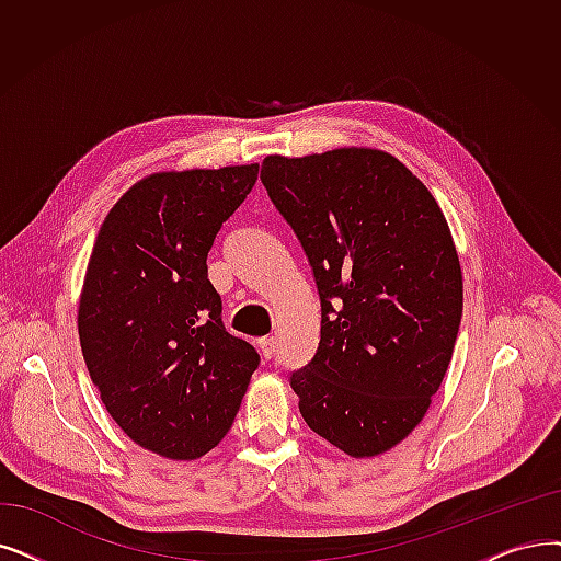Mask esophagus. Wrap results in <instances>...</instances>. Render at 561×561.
Here are the masks:
<instances>
[{
    "mask_svg": "<svg viewBox=\"0 0 561 561\" xmlns=\"http://www.w3.org/2000/svg\"><path fill=\"white\" fill-rule=\"evenodd\" d=\"M259 348H261V355H263L265 359H271V357L275 355V351H277V341H275L273 336H263V339L259 341Z\"/></svg>",
    "mask_w": 561,
    "mask_h": 561,
    "instance_id": "1",
    "label": "esophagus"
}]
</instances>
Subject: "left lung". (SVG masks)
Listing matches in <instances>:
<instances>
[{
    "label": "left lung",
    "mask_w": 561,
    "mask_h": 561,
    "mask_svg": "<svg viewBox=\"0 0 561 561\" xmlns=\"http://www.w3.org/2000/svg\"><path fill=\"white\" fill-rule=\"evenodd\" d=\"M261 183L311 265L321 341L290 371L307 426L348 456L415 428L451 362L462 277L440 206L392 156H267Z\"/></svg>",
    "instance_id": "obj_1"
}]
</instances>
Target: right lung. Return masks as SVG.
I'll use <instances>...</instances> for the list:
<instances>
[{
  "instance_id": "right-lung-1",
  "label": "right lung",
  "mask_w": 561,
  "mask_h": 561,
  "mask_svg": "<svg viewBox=\"0 0 561 561\" xmlns=\"http://www.w3.org/2000/svg\"><path fill=\"white\" fill-rule=\"evenodd\" d=\"M256 176L259 164L153 174L95 238L78 316L87 369L130 440L167 458L222 440L261 362L227 332L206 265Z\"/></svg>"
}]
</instances>
